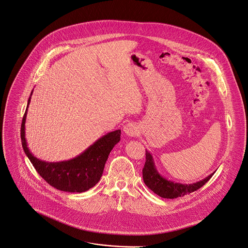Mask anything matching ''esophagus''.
Instances as JSON below:
<instances>
[{"mask_svg":"<svg viewBox=\"0 0 248 248\" xmlns=\"http://www.w3.org/2000/svg\"><path fill=\"white\" fill-rule=\"evenodd\" d=\"M124 133L127 135V136H130V137H135V136H138L139 133H140V128H139V125L137 123H128L124 125Z\"/></svg>","mask_w":248,"mask_h":248,"instance_id":"esophagus-1","label":"esophagus"}]
</instances>
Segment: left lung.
I'll return each mask as SVG.
<instances>
[{
	"label": "left lung",
	"instance_id": "1",
	"mask_svg": "<svg viewBox=\"0 0 248 248\" xmlns=\"http://www.w3.org/2000/svg\"><path fill=\"white\" fill-rule=\"evenodd\" d=\"M214 173L193 184H181L168 180L161 176L156 170L152 155L146 149V163L143 169V179L149 189L159 197L164 198H177L189 195L205 185Z\"/></svg>",
	"mask_w": 248,
	"mask_h": 248
}]
</instances>
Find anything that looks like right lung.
Here are the masks:
<instances>
[{
	"label": "right lung",
	"instance_id": "1",
	"mask_svg": "<svg viewBox=\"0 0 248 248\" xmlns=\"http://www.w3.org/2000/svg\"><path fill=\"white\" fill-rule=\"evenodd\" d=\"M31 95L32 92L28 100L21 125V140L25 153L40 176L53 188L68 193L88 191L99 182L110 151L121 140V130L107 133L71 160L56 163L39 160L31 154L25 138V123Z\"/></svg>",
	"mask_w": 248,
	"mask_h": 248
}]
</instances>
